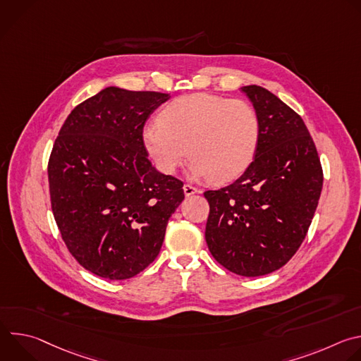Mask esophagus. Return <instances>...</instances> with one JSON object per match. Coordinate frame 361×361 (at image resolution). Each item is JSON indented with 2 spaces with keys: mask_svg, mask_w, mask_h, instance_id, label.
Listing matches in <instances>:
<instances>
[{
  "mask_svg": "<svg viewBox=\"0 0 361 361\" xmlns=\"http://www.w3.org/2000/svg\"><path fill=\"white\" fill-rule=\"evenodd\" d=\"M183 190H184V194H185L187 197H190V195L198 192V190H197L194 185H191V184H184V185H183Z\"/></svg>",
  "mask_w": 361,
  "mask_h": 361,
  "instance_id": "obj_1",
  "label": "esophagus"
}]
</instances>
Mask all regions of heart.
<instances>
[{
    "mask_svg": "<svg viewBox=\"0 0 361 361\" xmlns=\"http://www.w3.org/2000/svg\"><path fill=\"white\" fill-rule=\"evenodd\" d=\"M159 123L144 128L142 141L166 174H173L190 154L192 177L233 180L250 164L259 138V123L248 104L212 94L176 98Z\"/></svg>",
    "mask_w": 361,
    "mask_h": 361,
    "instance_id": "obj_1",
    "label": "heart"
}]
</instances>
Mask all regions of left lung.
<instances>
[{
	"label": "left lung",
	"instance_id": "obj_1",
	"mask_svg": "<svg viewBox=\"0 0 361 361\" xmlns=\"http://www.w3.org/2000/svg\"><path fill=\"white\" fill-rule=\"evenodd\" d=\"M259 123L254 160L233 184L205 191V241L214 259L244 277L283 267L301 245L323 188V170L301 117L269 90L245 85Z\"/></svg>",
	"mask_w": 361,
	"mask_h": 361
}]
</instances>
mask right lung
Here are the masks:
<instances>
[{"label": "right lung", "mask_w": 361, "mask_h": 361, "mask_svg": "<svg viewBox=\"0 0 361 361\" xmlns=\"http://www.w3.org/2000/svg\"><path fill=\"white\" fill-rule=\"evenodd\" d=\"M169 98L107 87L71 111L51 151L54 219L74 259L98 277L127 280L156 260L184 200L183 183L151 166L142 141Z\"/></svg>", "instance_id": "obj_1"}]
</instances>
